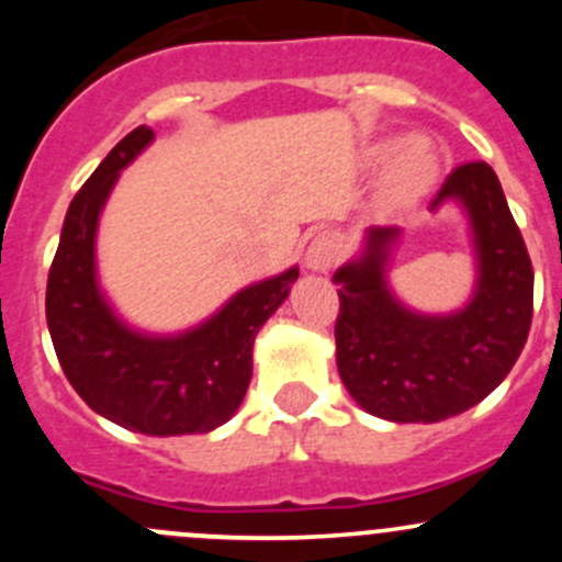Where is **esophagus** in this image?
<instances>
[{
    "label": "esophagus",
    "instance_id": "obj_1",
    "mask_svg": "<svg viewBox=\"0 0 562 562\" xmlns=\"http://www.w3.org/2000/svg\"><path fill=\"white\" fill-rule=\"evenodd\" d=\"M339 258V239L334 234H317L313 241H310L307 252H304V263H307L310 271H317V274H326Z\"/></svg>",
    "mask_w": 562,
    "mask_h": 562
}]
</instances>
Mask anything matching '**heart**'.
Returning <instances> with one entry per match:
<instances>
[{
	"label": "heart",
	"mask_w": 562,
	"mask_h": 562,
	"mask_svg": "<svg viewBox=\"0 0 562 562\" xmlns=\"http://www.w3.org/2000/svg\"><path fill=\"white\" fill-rule=\"evenodd\" d=\"M392 166L386 171V184H383V198L391 209H411L427 195L435 187L440 173V157L435 155L427 140H407L400 138L381 140L370 151V162L375 168Z\"/></svg>",
	"instance_id": "heart-1"
}]
</instances>
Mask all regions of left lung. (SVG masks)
I'll list each match as a JSON object with an SVG mask.
<instances>
[{
  "instance_id": "1",
  "label": "left lung",
  "mask_w": 562,
  "mask_h": 562,
  "mask_svg": "<svg viewBox=\"0 0 562 562\" xmlns=\"http://www.w3.org/2000/svg\"><path fill=\"white\" fill-rule=\"evenodd\" d=\"M446 203L464 212L473 245L475 288L464 307L429 315L396 299L389 260L400 228H367L361 252L334 271L339 378L386 422L432 424L479 405L512 372L530 331V255L495 171L486 162L459 166L429 209Z\"/></svg>"
}]
</instances>
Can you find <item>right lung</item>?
Returning a JSON list of instances; mask_svg holds the SVG:
<instances>
[{
	"instance_id": "add662e5",
	"label": "right lung",
	"mask_w": 562,
	"mask_h": 562,
	"mask_svg": "<svg viewBox=\"0 0 562 562\" xmlns=\"http://www.w3.org/2000/svg\"><path fill=\"white\" fill-rule=\"evenodd\" d=\"M155 140L140 124L76 192L48 271L45 317L70 386L108 422L140 435H203L245 400L252 342L299 280V266L241 288L198 326L149 334L119 317L98 280V228L119 173Z\"/></svg>"
}]
</instances>
